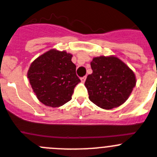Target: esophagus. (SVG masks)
I'll list each match as a JSON object with an SVG mask.
<instances>
[{"mask_svg":"<svg viewBox=\"0 0 157 157\" xmlns=\"http://www.w3.org/2000/svg\"><path fill=\"white\" fill-rule=\"evenodd\" d=\"M86 76H84V77H82V78H81L82 82H85V81H86Z\"/></svg>","mask_w":157,"mask_h":157,"instance_id":"34e87169","label":"esophagus"}]
</instances>
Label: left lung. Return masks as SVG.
<instances>
[{
    "label": "left lung",
    "instance_id": "8db88e82",
    "mask_svg": "<svg viewBox=\"0 0 157 157\" xmlns=\"http://www.w3.org/2000/svg\"><path fill=\"white\" fill-rule=\"evenodd\" d=\"M85 82L91 102L105 109L124 103L136 86L133 71L114 56L94 58Z\"/></svg>",
    "mask_w": 157,
    "mask_h": 157
}]
</instances>
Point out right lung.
Here are the masks:
<instances>
[{
	"mask_svg": "<svg viewBox=\"0 0 157 157\" xmlns=\"http://www.w3.org/2000/svg\"><path fill=\"white\" fill-rule=\"evenodd\" d=\"M71 57L66 52L52 49L31 63L28 78L37 98L45 105L59 107L71 99L81 82Z\"/></svg>",
	"mask_w": 157,
	"mask_h": 157,
	"instance_id": "obj_1",
	"label": "right lung"
}]
</instances>
